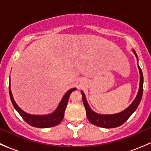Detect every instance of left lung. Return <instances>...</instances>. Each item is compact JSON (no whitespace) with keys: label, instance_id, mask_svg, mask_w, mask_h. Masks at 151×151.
I'll return each mask as SVG.
<instances>
[{"label":"left lung","instance_id":"left-lung-1","mask_svg":"<svg viewBox=\"0 0 151 151\" xmlns=\"http://www.w3.org/2000/svg\"><path fill=\"white\" fill-rule=\"evenodd\" d=\"M133 52H134V55H136L137 58L138 59V57H137L135 51H133ZM138 67L140 73V84L138 94H137V97L134 99V102H132V104L122 112L112 115H100L96 114V113H94L91 110L90 107H89L88 104L86 101V98L84 93L81 91L82 96H83V105H84L86 111V115H87L88 119L91 123L93 124V125H96V126L101 127V128H112L120 126L128 120V118L132 115L133 113L136 111L138 105H139V102L141 101L143 93V74L140 67Z\"/></svg>","mask_w":151,"mask_h":151}]
</instances>
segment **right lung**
<instances>
[{
    "label": "right lung",
    "instance_id": "right-lung-1",
    "mask_svg": "<svg viewBox=\"0 0 151 151\" xmlns=\"http://www.w3.org/2000/svg\"><path fill=\"white\" fill-rule=\"evenodd\" d=\"M9 95L11 98L13 106L14 107L19 114L21 116V117L27 122L31 126L35 127V128H51V127H55L56 125H59L62 122L63 119L64 117V113L66 108L67 104H68V98H69L70 94L71 92L76 90V88H71L68 90L65 93L64 96L63 97L62 100L60 102L58 108L54 113L49 115H41V116H37V115H31L29 114H26L24 111H22L20 108L17 105V104L14 102L13 99L11 89H10V83L9 86Z\"/></svg>",
    "mask_w": 151,
    "mask_h": 151
}]
</instances>
